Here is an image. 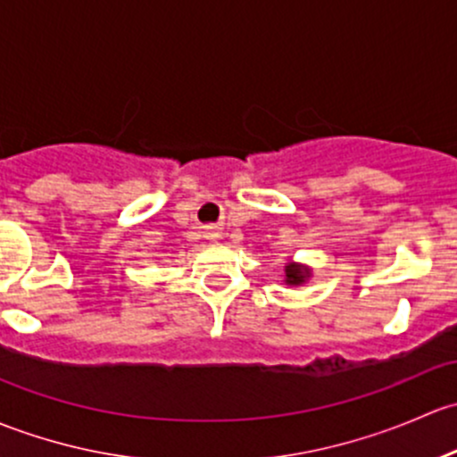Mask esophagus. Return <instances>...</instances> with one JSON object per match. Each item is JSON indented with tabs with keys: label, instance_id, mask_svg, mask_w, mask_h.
I'll use <instances>...</instances> for the list:
<instances>
[{
	"label": "esophagus",
	"instance_id": "34e87169",
	"mask_svg": "<svg viewBox=\"0 0 457 457\" xmlns=\"http://www.w3.org/2000/svg\"><path fill=\"white\" fill-rule=\"evenodd\" d=\"M209 237H211V239H215V237H218V233H213V230H211V233H209Z\"/></svg>",
	"mask_w": 457,
	"mask_h": 457
}]
</instances>
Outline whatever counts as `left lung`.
<instances>
[{
  "mask_svg": "<svg viewBox=\"0 0 457 457\" xmlns=\"http://www.w3.org/2000/svg\"><path fill=\"white\" fill-rule=\"evenodd\" d=\"M310 277H312V268L305 266V263L290 260L284 266V284L286 286H303Z\"/></svg>",
  "mask_w": 457,
  "mask_h": 457,
  "instance_id": "8db88e82",
  "label": "left lung"
}]
</instances>
